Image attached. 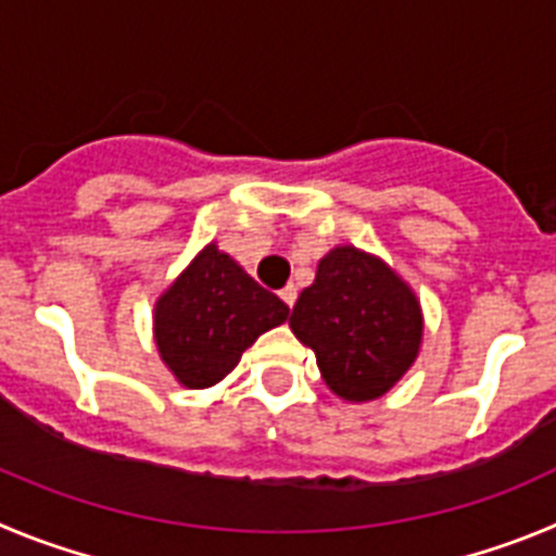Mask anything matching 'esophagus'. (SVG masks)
<instances>
[{
  "instance_id": "34e87169",
  "label": "esophagus",
  "mask_w": 556,
  "mask_h": 556,
  "mask_svg": "<svg viewBox=\"0 0 556 556\" xmlns=\"http://www.w3.org/2000/svg\"><path fill=\"white\" fill-rule=\"evenodd\" d=\"M296 296H299L296 285H285V288L279 290V299H282V302L288 304V307H293V304H296Z\"/></svg>"
}]
</instances>
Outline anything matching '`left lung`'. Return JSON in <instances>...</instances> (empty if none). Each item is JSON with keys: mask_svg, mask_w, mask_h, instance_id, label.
Returning a JSON list of instances; mask_svg holds the SVG:
<instances>
[{"mask_svg": "<svg viewBox=\"0 0 556 556\" xmlns=\"http://www.w3.org/2000/svg\"><path fill=\"white\" fill-rule=\"evenodd\" d=\"M290 329L315 352L334 396L371 402L415 363L424 315L413 288L382 260L334 247L293 304Z\"/></svg>", "mask_w": 556, "mask_h": 556, "instance_id": "left-lung-1", "label": "left lung"}]
</instances>
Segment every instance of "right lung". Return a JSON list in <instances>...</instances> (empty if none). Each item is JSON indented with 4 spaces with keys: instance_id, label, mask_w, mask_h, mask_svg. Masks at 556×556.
<instances>
[{
    "instance_id": "obj_1",
    "label": "right lung",
    "mask_w": 556,
    "mask_h": 556,
    "mask_svg": "<svg viewBox=\"0 0 556 556\" xmlns=\"http://www.w3.org/2000/svg\"><path fill=\"white\" fill-rule=\"evenodd\" d=\"M288 313L282 299L207 243L154 304V343L179 384L202 390L222 382Z\"/></svg>"
}]
</instances>
